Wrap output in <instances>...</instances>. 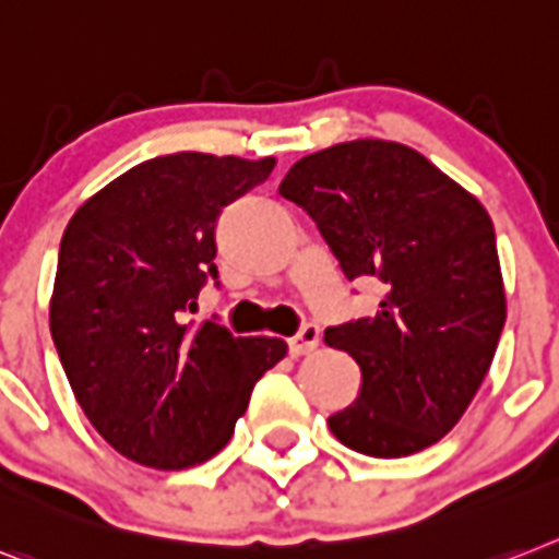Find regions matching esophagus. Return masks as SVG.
Instances as JSON below:
<instances>
[{
    "label": "esophagus",
    "mask_w": 559,
    "mask_h": 559,
    "mask_svg": "<svg viewBox=\"0 0 559 559\" xmlns=\"http://www.w3.org/2000/svg\"><path fill=\"white\" fill-rule=\"evenodd\" d=\"M317 345H320V329L308 322V325H302V329H299L297 336H290L288 352H290V357H306V354H311Z\"/></svg>",
    "instance_id": "34e87169"
}]
</instances>
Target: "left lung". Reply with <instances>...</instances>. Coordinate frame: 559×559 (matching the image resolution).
<instances>
[{
  "label": "left lung",
  "mask_w": 559,
  "mask_h": 559,
  "mask_svg": "<svg viewBox=\"0 0 559 559\" xmlns=\"http://www.w3.org/2000/svg\"><path fill=\"white\" fill-rule=\"evenodd\" d=\"M280 193L311 216L345 280H380L373 317L325 329L362 382L329 428L368 456H408L460 423L506 325L491 216L400 142L354 140L302 156Z\"/></svg>",
  "instance_id": "obj_1"
}]
</instances>
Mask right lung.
<instances>
[{"label":"right lung","mask_w":559,"mask_h":559,"mask_svg":"<svg viewBox=\"0 0 559 559\" xmlns=\"http://www.w3.org/2000/svg\"><path fill=\"white\" fill-rule=\"evenodd\" d=\"M271 170L274 156H156L94 193L64 228L50 334L91 426L133 463H205L230 440L257 380L285 357L274 336L182 325L219 276L223 207Z\"/></svg>","instance_id":"add662e5"}]
</instances>
